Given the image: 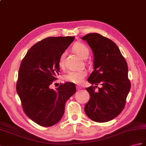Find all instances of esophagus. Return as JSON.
<instances>
[{"instance_id": "1", "label": "esophagus", "mask_w": 146, "mask_h": 146, "mask_svg": "<svg viewBox=\"0 0 146 146\" xmlns=\"http://www.w3.org/2000/svg\"><path fill=\"white\" fill-rule=\"evenodd\" d=\"M81 86H76V90H77L78 91L81 90Z\"/></svg>"}]
</instances>
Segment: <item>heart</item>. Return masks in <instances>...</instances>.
Segmentation results:
<instances>
[{"label": "heart", "instance_id": "1", "mask_svg": "<svg viewBox=\"0 0 146 146\" xmlns=\"http://www.w3.org/2000/svg\"><path fill=\"white\" fill-rule=\"evenodd\" d=\"M73 48L74 52L83 59L86 58L89 56L90 50L85 44L81 42H76L74 44ZM65 52H63L60 56L58 65L60 67L64 66V59H65ZM86 75L87 73L84 70L70 71L64 76V80L73 83L80 84L83 82Z\"/></svg>", "mask_w": 146, "mask_h": 146}]
</instances>
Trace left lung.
<instances>
[{
  "label": "left lung",
  "mask_w": 146,
  "mask_h": 146,
  "mask_svg": "<svg viewBox=\"0 0 146 146\" xmlns=\"http://www.w3.org/2000/svg\"><path fill=\"white\" fill-rule=\"evenodd\" d=\"M92 50L94 55V71L88 81L96 86L86 90L90 100L84 111L91 120L98 123L110 121L123 110L131 88L126 60L117 46L111 40L99 33H91L82 37Z\"/></svg>",
  "instance_id": "8db88e82"
}]
</instances>
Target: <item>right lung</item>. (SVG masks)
Masks as SVG:
<instances>
[{
    "instance_id": "1",
    "label": "right lung",
    "mask_w": 146,
    "mask_h": 146,
    "mask_svg": "<svg viewBox=\"0 0 146 146\" xmlns=\"http://www.w3.org/2000/svg\"><path fill=\"white\" fill-rule=\"evenodd\" d=\"M74 39V36L44 38L29 49L20 64L17 93L25 114L42 126L58 123L66 101L76 92L75 85L70 82L60 83L56 90L50 88L59 75L60 56Z\"/></svg>"
}]
</instances>
